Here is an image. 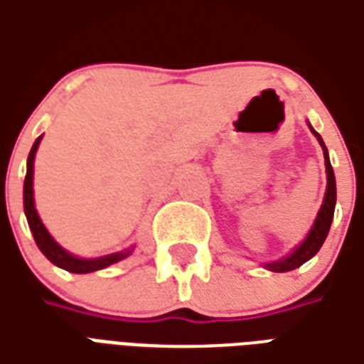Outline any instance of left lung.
I'll list each match as a JSON object with an SVG mask.
<instances>
[{"label":"left lung","mask_w":364,"mask_h":364,"mask_svg":"<svg viewBox=\"0 0 364 364\" xmlns=\"http://www.w3.org/2000/svg\"><path fill=\"white\" fill-rule=\"evenodd\" d=\"M316 138L320 140L321 148H323V158H326V173H328V191H326V198H323V205H321L320 213H318V218L314 222V228L310 230V234L306 237L300 247L294 250L292 255L284 257L281 261H274V263H267L265 267L273 273H287V271H292V269L300 267L302 263H306L308 259H312L316 253L320 252L321 244L326 242L328 237L329 226H331V220H333V210H336V175H333V169H331V164H329L328 150L321 142L320 134L312 130Z\"/></svg>","instance_id":"1"}]
</instances>
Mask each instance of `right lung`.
I'll return each mask as SVG.
<instances>
[{
  "label": "right lung",
  "instance_id": "add662e5",
  "mask_svg": "<svg viewBox=\"0 0 364 364\" xmlns=\"http://www.w3.org/2000/svg\"><path fill=\"white\" fill-rule=\"evenodd\" d=\"M41 138L38 136L31 148V154H28L27 159V175H25V187H23V203H25V214H27L28 228L33 232V237H35L38 250L46 255V259L54 263L56 267L66 269L70 273H93V271H99V269H105L117 263V261L124 259L127 255H130V250L122 253H112V255H107V257H99V259H77L74 255H70L66 250H62L52 236L46 232L44 224L38 218L35 208V200H33V164H35V154L38 144H41Z\"/></svg>",
  "mask_w": 364,
  "mask_h": 364
}]
</instances>
